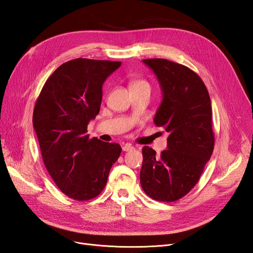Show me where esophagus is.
Instances as JSON below:
<instances>
[{"mask_svg":"<svg viewBox=\"0 0 253 253\" xmlns=\"http://www.w3.org/2000/svg\"><path fill=\"white\" fill-rule=\"evenodd\" d=\"M134 149V147L132 144H129V143H126V144H124L122 145V150H124L125 152H127V151H132Z\"/></svg>","mask_w":253,"mask_h":253,"instance_id":"1","label":"esophagus"}]
</instances>
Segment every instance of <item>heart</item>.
<instances>
[{
    "instance_id": "1",
    "label": "heart",
    "mask_w": 253,
    "mask_h": 253,
    "mask_svg": "<svg viewBox=\"0 0 253 253\" xmlns=\"http://www.w3.org/2000/svg\"><path fill=\"white\" fill-rule=\"evenodd\" d=\"M143 85L149 86V84H148L147 81H144V80H136L132 83V88L133 87H138V86H143Z\"/></svg>"
}]
</instances>
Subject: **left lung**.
I'll return each mask as SVG.
<instances>
[{
    "label": "left lung",
    "mask_w": 253,
    "mask_h": 253,
    "mask_svg": "<svg viewBox=\"0 0 253 253\" xmlns=\"http://www.w3.org/2000/svg\"><path fill=\"white\" fill-rule=\"evenodd\" d=\"M154 72L163 91L154 122L169 134L159 156L143 147L140 183L155 201L171 203L200 180L214 149L212 108L205 83L189 67L167 59L142 60Z\"/></svg>",
    "instance_id": "1"
}]
</instances>
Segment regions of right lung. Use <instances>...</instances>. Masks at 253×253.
<instances>
[{
  "label": "right lung",
  "mask_w": 253,
  "mask_h": 253,
  "mask_svg": "<svg viewBox=\"0 0 253 253\" xmlns=\"http://www.w3.org/2000/svg\"><path fill=\"white\" fill-rule=\"evenodd\" d=\"M118 61L78 58L60 65L38 97L33 124L43 163L57 187L75 201L102 192L118 143L89 138L87 125L100 111L102 85Z\"/></svg>",
  "instance_id": "obj_1"
}]
</instances>
